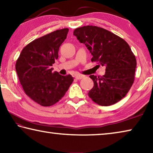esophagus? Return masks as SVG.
<instances>
[{"mask_svg":"<svg viewBox=\"0 0 153 153\" xmlns=\"http://www.w3.org/2000/svg\"><path fill=\"white\" fill-rule=\"evenodd\" d=\"M84 77V76H83V75H81V74H77V75H76V76H75V77H76V79H81Z\"/></svg>","mask_w":153,"mask_h":153,"instance_id":"34e87169","label":"esophagus"}]
</instances>
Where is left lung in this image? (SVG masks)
I'll use <instances>...</instances> for the list:
<instances>
[{
	"label": "left lung",
	"mask_w": 153,
	"mask_h": 153,
	"mask_svg": "<svg viewBox=\"0 0 153 153\" xmlns=\"http://www.w3.org/2000/svg\"><path fill=\"white\" fill-rule=\"evenodd\" d=\"M74 35L92 55L91 61L106 67L102 76H90L94 86L89 97L98 105L109 106L121 100L134 82L136 59L128 43L102 27L86 25L76 28Z\"/></svg>",
	"instance_id": "left-lung-1"
}]
</instances>
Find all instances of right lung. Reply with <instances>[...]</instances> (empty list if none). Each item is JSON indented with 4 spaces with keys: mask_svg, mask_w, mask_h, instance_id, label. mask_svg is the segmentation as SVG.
<instances>
[{
    "mask_svg": "<svg viewBox=\"0 0 153 153\" xmlns=\"http://www.w3.org/2000/svg\"><path fill=\"white\" fill-rule=\"evenodd\" d=\"M68 32V28H64L33 40L23 48L15 64L25 93L44 107L61 100L74 82L71 75L61 76L51 68Z\"/></svg>",
    "mask_w": 153,
    "mask_h": 153,
    "instance_id": "1",
    "label": "right lung"
}]
</instances>
